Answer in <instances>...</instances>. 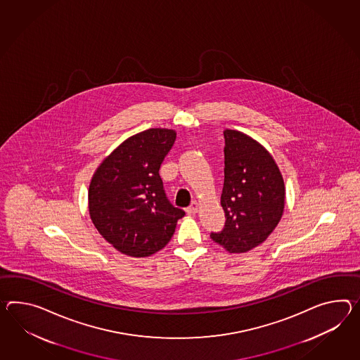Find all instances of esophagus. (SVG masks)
<instances>
[{"label":"esophagus","mask_w":360,"mask_h":360,"mask_svg":"<svg viewBox=\"0 0 360 360\" xmlns=\"http://www.w3.org/2000/svg\"><path fill=\"white\" fill-rule=\"evenodd\" d=\"M198 211H199V204H198V202H191V205L186 210L188 214H195Z\"/></svg>","instance_id":"34e87169"}]
</instances>
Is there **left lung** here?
Segmentation results:
<instances>
[{
  "label": "left lung",
  "mask_w": 360,
  "mask_h": 360,
  "mask_svg": "<svg viewBox=\"0 0 360 360\" xmlns=\"http://www.w3.org/2000/svg\"><path fill=\"white\" fill-rule=\"evenodd\" d=\"M225 179L221 205L226 222L211 238L230 254L262 245L278 225L285 208V184L272 155L259 141L225 130Z\"/></svg>",
  "instance_id": "left-lung-1"
}]
</instances>
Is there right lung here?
Instances as JSON below:
<instances>
[{
    "instance_id": "right-lung-1",
    "label": "right lung",
    "mask_w": 360,
    "mask_h": 360,
    "mask_svg": "<svg viewBox=\"0 0 360 360\" xmlns=\"http://www.w3.org/2000/svg\"><path fill=\"white\" fill-rule=\"evenodd\" d=\"M176 138L170 129L138 132L106 156L91 179L89 217L121 254H156L169 243L184 216L167 200L158 174Z\"/></svg>"
}]
</instances>
